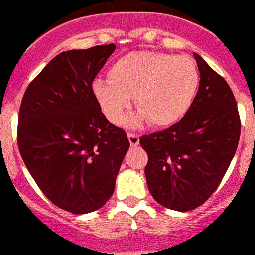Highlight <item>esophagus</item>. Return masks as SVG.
<instances>
[{
	"instance_id": "esophagus-1",
	"label": "esophagus",
	"mask_w": 255,
	"mask_h": 255,
	"mask_svg": "<svg viewBox=\"0 0 255 255\" xmlns=\"http://www.w3.org/2000/svg\"><path fill=\"white\" fill-rule=\"evenodd\" d=\"M128 140H129V144L131 147H137L140 143V137L139 135H135V133H128Z\"/></svg>"
}]
</instances>
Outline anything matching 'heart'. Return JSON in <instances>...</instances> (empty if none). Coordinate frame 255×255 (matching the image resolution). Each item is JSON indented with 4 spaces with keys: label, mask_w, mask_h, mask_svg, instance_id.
I'll list each match as a JSON object with an SVG mask.
<instances>
[{
    "label": "heart",
    "mask_w": 255,
    "mask_h": 255,
    "mask_svg": "<svg viewBox=\"0 0 255 255\" xmlns=\"http://www.w3.org/2000/svg\"><path fill=\"white\" fill-rule=\"evenodd\" d=\"M108 81L95 79L91 92L103 115L119 126L133 103L139 111L127 122L139 128L177 123L197 95L200 75L192 59L156 51H133L112 62Z\"/></svg>",
    "instance_id": "heart-1"
}]
</instances>
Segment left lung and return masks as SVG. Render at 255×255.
I'll use <instances>...</instances> for the list:
<instances>
[{"mask_svg":"<svg viewBox=\"0 0 255 255\" xmlns=\"http://www.w3.org/2000/svg\"><path fill=\"white\" fill-rule=\"evenodd\" d=\"M200 86L193 104L168 129L141 136L145 178L160 205L188 212L214 193L237 151L241 122L229 85L197 53Z\"/></svg>","mask_w":255,"mask_h":255,"instance_id":"left-lung-1","label":"left lung"}]
</instances>
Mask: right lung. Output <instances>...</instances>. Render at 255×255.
<instances>
[{"mask_svg": "<svg viewBox=\"0 0 255 255\" xmlns=\"http://www.w3.org/2000/svg\"><path fill=\"white\" fill-rule=\"evenodd\" d=\"M116 46L58 54L26 88L18 116V148L50 201L86 214L110 200L129 148L91 92L96 74Z\"/></svg>", "mask_w": 255, "mask_h": 255, "instance_id": "right-lung-1", "label": "right lung"}]
</instances>
